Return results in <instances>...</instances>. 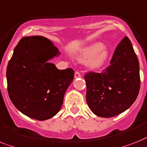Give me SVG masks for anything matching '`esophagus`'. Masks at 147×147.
I'll return each instance as SVG.
<instances>
[{"instance_id":"1","label":"esophagus","mask_w":147,"mask_h":147,"mask_svg":"<svg viewBox=\"0 0 147 147\" xmlns=\"http://www.w3.org/2000/svg\"><path fill=\"white\" fill-rule=\"evenodd\" d=\"M81 77H82L81 74H80L78 71H76V72H75V78H81Z\"/></svg>"}]
</instances>
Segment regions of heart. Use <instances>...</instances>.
I'll list each match as a JSON object with an SVG mask.
<instances>
[{"label": "heart", "instance_id": "b5f03b06", "mask_svg": "<svg viewBox=\"0 0 147 147\" xmlns=\"http://www.w3.org/2000/svg\"><path fill=\"white\" fill-rule=\"evenodd\" d=\"M108 58V50L100 42H95L86 47L79 55L81 61H87L89 59L88 65L93 69H97L104 65Z\"/></svg>", "mask_w": 147, "mask_h": 147}]
</instances>
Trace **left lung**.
<instances>
[{"label": "left lung", "mask_w": 147, "mask_h": 147, "mask_svg": "<svg viewBox=\"0 0 147 147\" xmlns=\"http://www.w3.org/2000/svg\"><path fill=\"white\" fill-rule=\"evenodd\" d=\"M86 100L90 110L97 116L110 118L125 112L139 94V61L131 40L125 37L113 53L110 65L101 73L84 76Z\"/></svg>", "instance_id": "obj_1"}]
</instances>
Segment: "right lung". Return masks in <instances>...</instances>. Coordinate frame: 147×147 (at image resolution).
<instances>
[{"label": "right lung", "mask_w": 147, "mask_h": 147, "mask_svg": "<svg viewBox=\"0 0 147 147\" xmlns=\"http://www.w3.org/2000/svg\"><path fill=\"white\" fill-rule=\"evenodd\" d=\"M60 54L43 36L22 38L7 68V90L15 107L29 118L44 121L57 115L74 78L72 69H58L49 60Z\"/></svg>", "instance_id": "add662e5"}]
</instances>
